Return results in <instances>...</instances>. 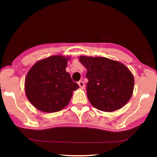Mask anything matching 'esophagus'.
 <instances>
[{"mask_svg": "<svg viewBox=\"0 0 157 157\" xmlns=\"http://www.w3.org/2000/svg\"><path fill=\"white\" fill-rule=\"evenodd\" d=\"M78 85H79V86H80V87L81 88V89H84L85 84H84V82H82V80L79 81V82H78Z\"/></svg>", "mask_w": 157, "mask_h": 157, "instance_id": "1", "label": "esophagus"}]
</instances>
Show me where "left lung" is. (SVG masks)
Wrapping results in <instances>:
<instances>
[{
	"mask_svg": "<svg viewBox=\"0 0 157 157\" xmlns=\"http://www.w3.org/2000/svg\"><path fill=\"white\" fill-rule=\"evenodd\" d=\"M87 69V96L96 109L111 112L121 109L129 101L134 78L124 64L101 57H79Z\"/></svg>",
	"mask_w": 157,
	"mask_h": 157,
	"instance_id": "1",
	"label": "left lung"
}]
</instances>
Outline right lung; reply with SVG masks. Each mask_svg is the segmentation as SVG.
Instances as JSON below:
<instances>
[{
  "label": "right lung",
  "instance_id": "obj_1",
  "mask_svg": "<svg viewBox=\"0 0 157 157\" xmlns=\"http://www.w3.org/2000/svg\"><path fill=\"white\" fill-rule=\"evenodd\" d=\"M69 57L54 55L37 61L27 73L25 92L37 109L57 112L66 107L73 91L79 88L66 68Z\"/></svg>",
  "mask_w": 157,
  "mask_h": 157
}]
</instances>
